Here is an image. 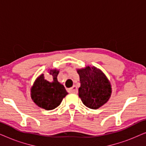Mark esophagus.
Segmentation results:
<instances>
[{
	"label": "esophagus",
	"mask_w": 146,
	"mask_h": 146,
	"mask_svg": "<svg viewBox=\"0 0 146 146\" xmlns=\"http://www.w3.org/2000/svg\"><path fill=\"white\" fill-rule=\"evenodd\" d=\"M68 91L71 93L77 94L78 93V88H76V86H73L72 87L68 89Z\"/></svg>",
	"instance_id": "obj_1"
}]
</instances>
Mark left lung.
I'll return each instance as SVG.
<instances>
[{
    "instance_id": "8db88e82",
    "label": "left lung",
    "mask_w": 146,
    "mask_h": 146,
    "mask_svg": "<svg viewBox=\"0 0 146 146\" xmlns=\"http://www.w3.org/2000/svg\"><path fill=\"white\" fill-rule=\"evenodd\" d=\"M80 87L78 96L86 106L96 110L107 102L111 96L109 81L100 70L95 67L87 66L78 70Z\"/></svg>"
}]
</instances>
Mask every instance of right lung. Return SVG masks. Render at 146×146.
<instances>
[{"mask_svg":"<svg viewBox=\"0 0 146 146\" xmlns=\"http://www.w3.org/2000/svg\"><path fill=\"white\" fill-rule=\"evenodd\" d=\"M58 72L57 70H50V74L53 77L52 82L46 80L44 74H41L31 88V98L34 102L46 110H51L58 106L68 94L64 86L57 80Z\"/></svg>","mask_w":146,"mask_h":146,"instance_id":"1","label":"right lung"}]
</instances>
